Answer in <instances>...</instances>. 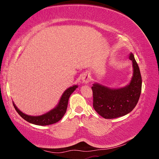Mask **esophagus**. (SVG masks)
Instances as JSON below:
<instances>
[{
	"label": "esophagus",
	"instance_id": "34e87169",
	"mask_svg": "<svg viewBox=\"0 0 159 159\" xmlns=\"http://www.w3.org/2000/svg\"><path fill=\"white\" fill-rule=\"evenodd\" d=\"M82 80L85 84L88 83L90 80V76L88 74H84L82 77Z\"/></svg>",
	"mask_w": 159,
	"mask_h": 159
}]
</instances>
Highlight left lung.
Returning <instances> with one entry per match:
<instances>
[{"label": "left lung", "mask_w": 159, "mask_h": 159, "mask_svg": "<svg viewBox=\"0 0 159 159\" xmlns=\"http://www.w3.org/2000/svg\"><path fill=\"white\" fill-rule=\"evenodd\" d=\"M129 59L133 61V76L131 83L125 88L111 89L99 84H94L93 107L105 119H114L124 116L136 106L140 98L142 78L140 70L133 54Z\"/></svg>", "instance_id": "obj_1"}]
</instances>
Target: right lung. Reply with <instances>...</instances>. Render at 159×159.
<instances>
[{
    "label": "right lung",
    "instance_id": "1",
    "mask_svg": "<svg viewBox=\"0 0 159 159\" xmlns=\"http://www.w3.org/2000/svg\"><path fill=\"white\" fill-rule=\"evenodd\" d=\"M77 88H78V85H74L66 90L63 95H62L57 106L54 109L51 110L48 113L40 115V116H30V115H26L21 112L16 107L14 103L13 105L17 113L28 122L34 125H48L57 123L63 117L66 112L67 107H68L70 96Z\"/></svg>",
    "mask_w": 159,
    "mask_h": 159
}]
</instances>
